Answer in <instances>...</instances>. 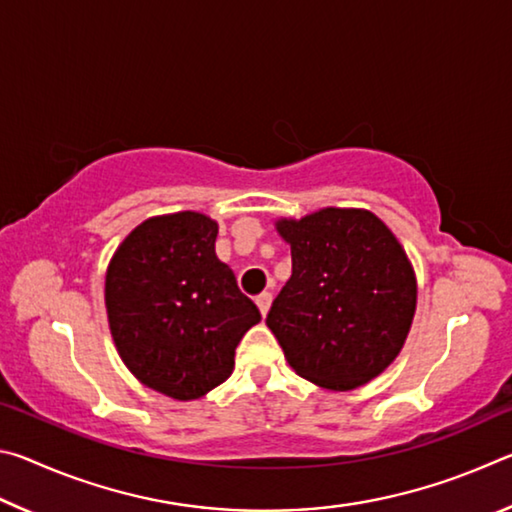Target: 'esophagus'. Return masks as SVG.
I'll return each instance as SVG.
<instances>
[{
  "mask_svg": "<svg viewBox=\"0 0 512 512\" xmlns=\"http://www.w3.org/2000/svg\"><path fill=\"white\" fill-rule=\"evenodd\" d=\"M257 307H259V311H262V316H266L268 314V309H271V302H273V293L271 291H264V293H259L257 296Z\"/></svg>",
  "mask_w": 512,
  "mask_h": 512,
  "instance_id": "obj_1",
  "label": "esophagus"
}]
</instances>
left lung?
Listing matches in <instances>:
<instances>
[{"mask_svg": "<svg viewBox=\"0 0 512 512\" xmlns=\"http://www.w3.org/2000/svg\"><path fill=\"white\" fill-rule=\"evenodd\" d=\"M291 277L266 325L289 366L314 384L352 391L400 354L415 314V275L391 230L368 210L277 221Z\"/></svg>", "mask_w": 512, "mask_h": 512, "instance_id": "1", "label": "left lung"}]
</instances>
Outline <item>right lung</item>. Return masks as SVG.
I'll list each match as a JSON object with an SVG mask.
<instances>
[{
    "label": "right lung",
    "mask_w": 512,
    "mask_h": 512,
    "mask_svg": "<svg viewBox=\"0 0 512 512\" xmlns=\"http://www.w3.org/2000/svg\"><path fill=\"white\" fill-rule=\"evenodd\" d=\"M216 223L198 212L144 221L106 273L112 339L126 368L173 400L223 384L235 350L262 316L214 253Z\"/></svg>",
    "instance_id": "add662e5"
}]
</instances>
